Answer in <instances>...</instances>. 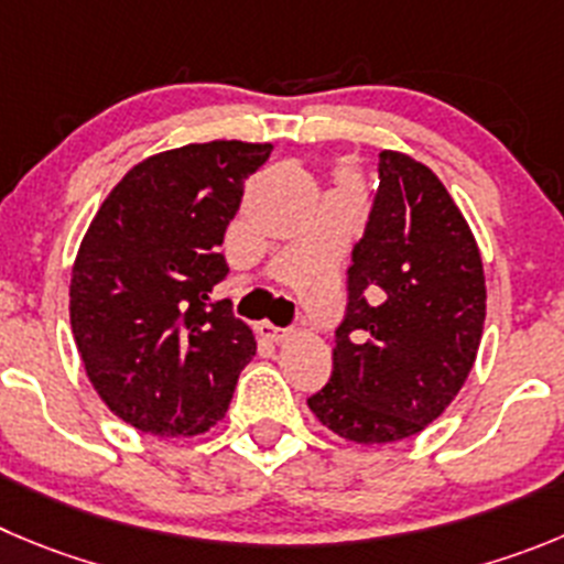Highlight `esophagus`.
Returning a JSON list of instances; mask_svg holds the SVG:
<instances>
[{"label":"esophagus","mask_w":564,"mask_h":564,"mask_svg":"<svg viewBox=\"0 0 564 564\" xmlns=\"http://www.w3.org/2000/svg\"><path fill=\"white\" fill-rule=\"evenodd\" d=\"M256 334L261 336V339H267V341L289 339V330L286 328H278V325H272V323H258L256 325Z\"/></svg>","instance_id":"esophagus-1"}]
</instances>
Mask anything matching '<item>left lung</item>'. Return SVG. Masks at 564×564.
Masks as SVG:
<instances>
[{
  "instance_id": "1",
  "label": "left lung",
  "mask_w": 564,
  "mask_h": 564,
  "mask_svg": "<svg viewBox=\"0 0 564 564\" xmlns=\"http://www.w3.org/2000/svg\"><path fill=\"white\" fill-rule=\"evenodd\" d=\"M376 203L347 270V317L314 417L359 445L420 434L476 361L487 286L476 236L440 177L406 152L378 155Z\"/></svg>"
}]
</instances>
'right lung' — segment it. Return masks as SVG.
<instances>
[{"instance_id":"obj_1","label":"right lung","mask_w":564,"mask_h":564,"mask_svg":"<svg viewBox=\"0 0 564 564\" xmlns=\"http://www.w3.org/2000/svg\"><path fill=\"white\" fill-rule=\"evenodd\" d=\"M272 144L205 141L135 163L77 250L68 317L105 406L155 436H197L225 417L256 336L208 292L245 181Z\"/></svg>"}]
</instances>
